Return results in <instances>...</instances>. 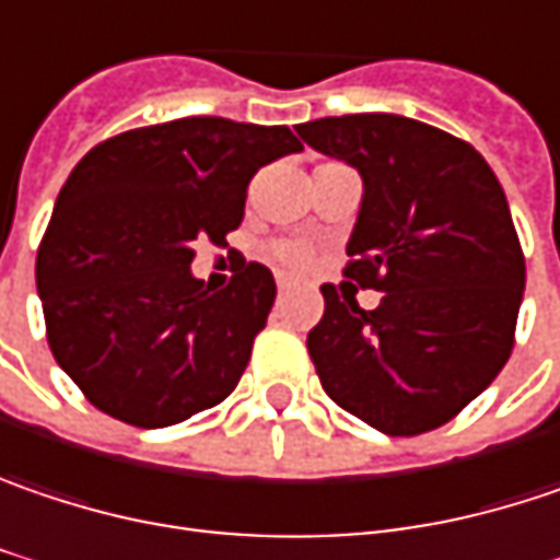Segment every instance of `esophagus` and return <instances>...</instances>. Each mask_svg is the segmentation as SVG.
<instances>
[{"mask_svg":"<svg viewBox=\"0 0 560 560\" xmlns=\"http://www.w3.org/2000/svg\"><path fill=\"white\" fill-rule=\"evenodd\" d=\"M288 288H291V281L284 279V276H279V294H288Z\"/></svg>","mask_w":560,"mask_h":560,"instance_id":"obj_1","label":"esophagus"}]
</instances>
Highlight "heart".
I'll use <instances>...</instances> for the list:
<instances>
[{
	"label": "heart",
	"mask_w": 560,
	"mask_h": 560,
	"mask_svg": "<svg viewBox=\"0 0 560 560\" xmlns=\"http://www.w3.org/2000/svg\"><path fill=\"white\" fill-rule=\"evenodd\" d=\"M272 259L276 262H281V266H304V259H307V253L298 247V244H276L272 247Z\"/></svg>",
	"instance_id": "obj_1"
}]
</instances>
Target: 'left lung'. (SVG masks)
<instances>
[{"instance_id":"obj_1","label":"left lung","mask_w":560,"mask_h":560,"mask_svg":"<svg viewBox=\"0 0 560 560\" xmlns=\"http://www.w3.org/2000/svg\"><path fill=\"white\" fill-rule=\"evenodd\" d=\"M298 136L361 174L346 276L374 311L323 284L307 336L323 389L389 438L446 424L501 374L526 262L508 196L469 142L396 114L323 116Z\"/></svg>"}]
</instances>
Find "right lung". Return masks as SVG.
Returning <instances> with one entry per match:
<instances>
[{
    "instance_id": "right-lung-1",
    "label": "right lung",
    "mask_w": 560,
    "mask_h": 560,
    "mask_svg": "<svg viewBox=\"0 0 560 560\" xmlns=\"http://www.w3.org/2000/svg\"><path fill=\"white\" fill-rule=\"evenodd\" d=\"M294 151L288 126L186 116L75 164L37 249V294L56 364L97 409L167 428L231 396L276 279L241 262L212 291L189 262L199 241L224 244L244 221L253 174Z\"/></svg>"
}]
</instances>
